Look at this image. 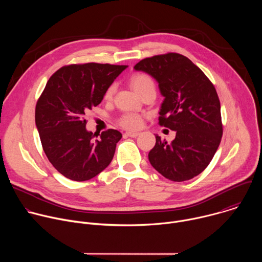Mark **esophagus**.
I'll list each match as a JSON object with an SVG mask.
<instances>
[{"instance_id": "esophagus-1", "label": "esophagus", "mask_w": 262, "mask_h": 262, "mask_svg": "<svg viewBox=\"0 0 262 262\" xmlns=\"http://www.w3.org/2000/svg\"><path fill=\"white\" fill-rule=\"evenodd\" d=\"M125 135L127 137H130V138H136V137H138L140 135V133H138V132H126Z\"/></svg>"}]
</instances>
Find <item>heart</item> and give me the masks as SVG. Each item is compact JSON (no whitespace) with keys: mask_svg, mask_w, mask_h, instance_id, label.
<instances>
[{"mask_svg":"<svg viewBox=\"0 0 262 262\" xmlns=\"http://www.w3.org/2000/svg\"><path fill=\"white\" fill-rule=\"evenodd\" d=\"M129 84L133 89L139 94L142 95L148 90H156V84L154 79L147 73L138 72L129 79ZM115 92V85H111L104 92V99H111ZM118 123L120 126L128 129H135L141 126L142 124V116L135 112H126L122 114L119 119Z\"/></svg>","mask_w":262,"mask_h":262,"instance_id":"obj_1","label":"heart"}]
</instances>
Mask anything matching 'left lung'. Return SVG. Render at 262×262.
<instances>
[{
    "instance_id": "left-lung-1",
    "label": "left lung",
    "mask_w": 262,
    "mask_h": 262,
    "mask_svg": "<svg viewBox=\"0 0 262 262\" xmlns=\"http://www.w3.org/2000/svg\"><path fill=\"white\" fill-rule=\"evenodd\" d=\"M135 69L158 81L165 97L159 124L176 132L171 143L156 136L149 162L169 180L194 178L211 162L223 135L221 104L213 84L189 58L177 53L145 58Z\"/></svg>"
}]
</instances>
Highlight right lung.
<instances>
[{
	"label": "right lung",
	"instance_id": "right-lung-1",
	"mask_svg": "<svg viewBox=\"0 0 262 262\" xmlns=\"http://www.w3.org/2000/svg\"><path fill=\"white\" fill-rule=\"evenodd\" d=\"M126 68L94 62L63 66L37 100L35 122L43 151L66 178L89 180L113 160L122 135L111 128L95 139L86 129L85 113L101 102L105 90Z\"/></svg>",
	"mask_w": 262,
	"mask_h": 262
}]
</instances>
